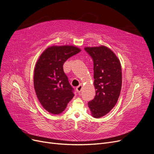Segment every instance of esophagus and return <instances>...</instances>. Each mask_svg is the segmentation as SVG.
Here are the masks:
<instances>
[{
    "mask_svg": "<svg viewBox=\"0 0 154 154\" xmlns=\"http://www.w3.org/2000/svg\"><path fill=\"white\" fill-rule=\"evenodd\" d=\"M76 91L78 92H80L81 91H82V84H80L77 87H76Z\"/></svg>",
    "mask_w": 154,
    "mask_h": 154,
    "instance_id": "obj_1",
    "label": "esophagus"
}]
</instances>
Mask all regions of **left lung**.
Listing matches in <instances>:
<instances>
[{"instance_id":"1","label":"left lung","mask_w":154,"mask_h":154,"mask_svg":"<svg viewBox=\"0 0 154 154\" xmlns=\"http://www.w3.org/2000/svg\"><path fill=\"white\" fill-rule=\"evenodd\" d=\"M84 49L94 62V98L88 101L91 115L103 117L117 103L122 85V72L119 60L106 46L86 47Z\"/></svg>"}]
</instances>
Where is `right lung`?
Masks as SVG:
<instances>
[{"instance_id": "1", "label": "right lung", "mask_w": 154, "mask_h": 154, "mask_svg": "<svg viewBox=\"0 0 154 154\" xmlns=\"http://www.w3.org/2000/svg\"><path fill=\"white\" fill-rule=\"evenodd\" d=\"M80 51L72 45H53L46 49L37 60L34 88L40 103L51 114H61L74 96L63 66Z\"/></svg>"}]
</instances>
